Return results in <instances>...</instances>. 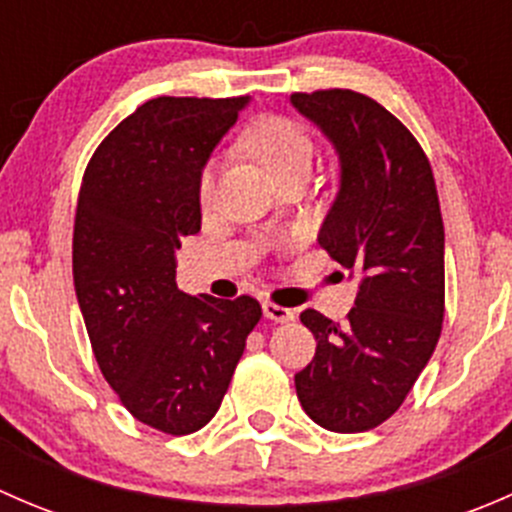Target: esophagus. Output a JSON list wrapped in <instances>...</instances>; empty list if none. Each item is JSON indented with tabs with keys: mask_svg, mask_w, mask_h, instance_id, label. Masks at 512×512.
I'll return each instance as SVG.
<instances>
[{
	"mask_svg": "<svg viewBox=\"0 0 512 512\" xmlns=\"http://www.w3.org/2000/svg\"><path fill=\"white\" fill-rule=\"evenodd\" d=\"M262 312H265L267 319H272V322H277V324H287V322H292V319H294L292 309L280 307V304H275V302L262 304Z\"/></svg>",
	"mask_w": 512,
	"mask_h": 512,
	"instance_id": "34e87169",
	"label": "esophagus"
}]
</instances>
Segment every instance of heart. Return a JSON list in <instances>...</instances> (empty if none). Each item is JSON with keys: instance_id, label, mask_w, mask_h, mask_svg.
I'll use <instances>...</instances> for the list:
<instances>
[{"instance_id": "heart-1", "label": "heart", "mask_w": 512, "mask_h": 512, "mask_svg": "<svg viewBox=\"0 0 512 512\" xmlns=\"http://www.w3.org/2000/svg\"><path fill=\"white\" fill-rule=\"evenodd\" d=\"M242 148L250 153L275 180L297 170H312L314 143L302 126L282 116H262L242 133ZM213 193V170H203L198 180L200 203Z\"/></svg>"}]
</instances>
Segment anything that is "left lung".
I'll list each match as a JSON object with an SVG mask.
<instances>
[{
	"label": "left lung",
	"instance_id": "1",
	"mask_svg": "<svg viewBox=\"0 0 512 512\" xmlns=\"http://www.w3.org/2000/svg\"><path fill=\"white\" fill-rule=\"evenodd\" d=\"M289 103L337 153L339 190L317 242L356 280L347 322L302 312L317 354L294 374L297 399L327 431H369L404 404L441 337L436 183L409 128L374 98L332 89Z\"/></svg>",
	"mask_w": 512,
	"mask_h": 512
}]
</instances>
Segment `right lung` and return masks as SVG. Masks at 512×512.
<instances>
[{
    "label": "right lung",
    "instance_id": "right-lung-1",
    "mask_svg": "<svg viewBox=\"0 0 512 512\" xmlns=\"http://www.w3.org/2000/svg\"><path fill=\"white\" fill-rule=\"evenodd\" d=\"M250 98L160 96L96 148L74 225V287L101 374L146 426L173 436L218 414L257 299L180 292L175 252L200 230L198 180Z\"/></svg>",
    "mask_w": 512,
    "mask_h": 512
}]
</instances>
